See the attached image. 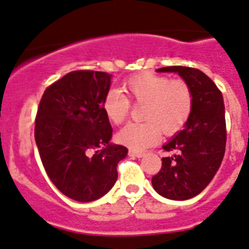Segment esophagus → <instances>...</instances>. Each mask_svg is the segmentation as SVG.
<instances>
[{"mask_svg":"<svg viewBox=\"0 0 249 249\" xmlns=\"http://www.w3.org/2000/svg\"><path fill=\"white\" fill-rule=\"evenodd\" d=\"M129 155H130V157H137V158H140V157H142V155H144V153H142V151H139V150H133V149H130V150H129Z\"/></svg>","mask_w":249,"mask_h":249,"instance_id":"esophagus-1","label":"esophagus"}]
</instances>
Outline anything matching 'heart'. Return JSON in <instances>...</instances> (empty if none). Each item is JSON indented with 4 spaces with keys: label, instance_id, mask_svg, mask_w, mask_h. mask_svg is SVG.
<instances>
[{
    "label": "heart",
    "instance_id": "b5f03b06",
    "mask_svg": "<svg viewBox=\"0 0 249 249\" xmlns=\"http://www.w3.org/2000/svg\"><path fill=\"white\" fill-rule=\"evenodd\" d=\"M128 96L109 90L103 101L104 111L111 123L120 125L126 120L131 103L142 104L140 123H130L116 135L120 144L135 150L154 145L164 135H174L189 120L193 110V91L184 80H170L155 73H140L124 84Z\"/></svg>",
    "mask_w": 249,
    "mask_h": 249
}]
</instances>
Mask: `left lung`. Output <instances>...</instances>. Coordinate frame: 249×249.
Returning <instances> with one entry per match:
<instances>
[{
	"instance_id": "8db88e82",
	"label": "left lung",
	"mask_w": 249,
	"mask_h": 249,
	"mask_svg": "<svg viewBox=\"0 0 249 249\" xmlns=\"http://www.w3.org/2000/svg\"><path fill=\"white\" fill-rule=\"evenodd\" d=\"M158 72H177L193 91V110L184 129L163 149L173 153L161 159V169L151 178L164 198L190 199L211 183L226 151L227 130L222 92L204 72L187 66H166Z\"/></svg>"
}]
</instances>
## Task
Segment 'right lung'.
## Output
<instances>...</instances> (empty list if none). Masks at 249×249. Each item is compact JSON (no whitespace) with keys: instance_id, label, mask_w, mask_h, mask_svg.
<instances>
[{"instance_id":"1","label":"right lung","mask_w":249,"mask_h":249,"mask_svg":"<svg viewBox=\"0 0 249 249\" xmlns=\"http://www.w3.org/2000/svg\"><path fill=\"white\" fill-rule=\"evenodd\" d=\"M111 75L77 70L45 90L35 120V140L50 180L77 202H92L118 179L116 166L127 154L110 144L111 125L103 107Z\"/></svg>"}]
</instances>
